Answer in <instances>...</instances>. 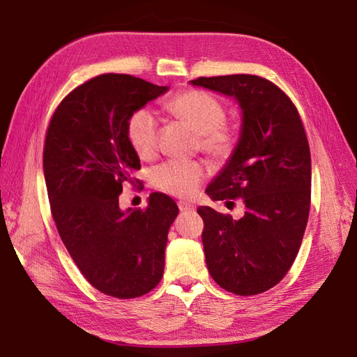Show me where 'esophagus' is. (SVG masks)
<instances>
[{
	"mask_svg": "<svg viewBox=\"0 0 357 357\" xmlns=\"http://www.w3.org/2000/svg\"><path fill=\"white\" fill-rule=\"evenodd\" d=\"M178 207L181 212H187V211H193L195 209V206L192 203H187V201H178Z\"/></svg>",
	"mask_w": 357,
	"mask_h": 357,
	"instance_id": "34e87169",
	"label": "esophagus"
}]
</instances>
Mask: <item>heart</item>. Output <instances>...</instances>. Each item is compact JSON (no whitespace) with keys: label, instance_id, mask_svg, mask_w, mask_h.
Returning a JSON list of instances; mask_svg holds the SVG:
<instances>
[{"label":"heart","instance_id":"obj_1","mask_svg":"<svg viewBox=\"0 0 357 357\" xmlns=\"http://www.w3.org/2000/svg\"><path fill=\"white\" fill-rule=\"evenodd\" d=\"M165 109L174 119L198 134L199 150L211 159L225 162L236 148V132L225 125L226 111L222 102L201 90H187L174 95ZM158 119L150 109H139L131 114L126 135L132 150L140 159H153L158 150ZM204 170L198 162L167 160L150 173L151 184L168 195L189 198L195 195L203 181Z\"/></svg>","mask_w":357,"mask_h":357}]
</instances>
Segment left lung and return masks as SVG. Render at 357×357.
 <instances>
[{"mask_svg":"<svg viewBox=\"0 0 357 357\" xmlns=\"http://www.w3.org/2000/svg\"><path fill=\"white\" fill-rule=\"evenodd\" d=\"M192 86L234 98L242 128L234 153L207 185L213 201L242 198L234 220L199 206L207 270L220 287L257 295L276 286L294 264L310 207V151L294 102L255 75L198 77Z\"/></svg>","mask_w":357,"mask_h":357,"instance_id":"obj_1","label":"left lung"}]
</instances>
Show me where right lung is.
<instances>
[{
  "label": "right lung",
  "mask_w": 357,
  "mask_h": 357,
  "mask_svg": "<svg viewBox=\"0 0 357 357\" xmlns=\"http://www.w3.org/2000/svg\"><path fill=\"white\" fill-rule=\"evenodd\" d=\"M167 90L131 75L96 76L62 100L45 139V183L62 242L95 289L123 300L160 282L179 212L158 192L145 211L119 206L123 185L134 184L140 168L126 135L129 116Z\"/></svg>",
  "instance_id": "1"
}]
</instances>
